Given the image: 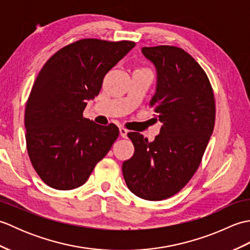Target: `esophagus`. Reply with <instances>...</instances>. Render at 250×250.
I'll return each mask as SVG.
<instances>
[{
    "label": "esophagus",
    "instance_id": "obj_1",
    "mask_svg": "<svg viewBox=\"0 0 250 250\" xmlns=\"http://www.w3.org/2000/svg\"><path fill=\"white\" fill-rule=\"evenodd\" d=\"M119 132H120V135H121V137H124V139H126V137H128V130L126 129H125V128H120L119 129Z\"/></svg>",
    "mask_w": 250,
    "mask_h": 250
}]
</instances>
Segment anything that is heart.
Listing matches in <instances>:
<instances>
[{
	"label": "heart",
	"instance_id": "heart-1",
	"mask_svg": "<svg viewBox=\"0 0 250 250\" xmlns=\"http://www.w3.org/2000/svg\"><path fill=\"white\" fill-rule=\"evenodd\" d=\"M137 71H140V70H137Z\"/></svg>",
	"mask_w": 250,
	"mask_h": 250
}]
</instances>
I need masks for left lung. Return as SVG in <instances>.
Listing matches in <instances>:
<instances>
[{
    "label": "left lung",
    "instance_id": "obj_1",
    "mask_svg": "<svg viewBox=\"0 0 250 250\" xmlns=\"http://www.w3.org/2000/svg\"><path fill=\"white\" fill-rule=\"evenodd\" d=\"M156 68V92L149 106L162 122L148 142L130 132L135 151L122 163L128 188L148 201H160L182 190L198 169L215 125V98L203 68L174 46L143 47Z\"/></svg>",
    "mask_w": 250,
    "mask_h": 250
}]
</instances>
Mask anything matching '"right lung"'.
Listing matches in <instances>:
<instances>
[{
    "instance_id": "obj_1",
    "label": "right lung",
    "mask_w": 250,
    "mask_h": 250,
    "mask_svg": "<svg viewBox=\"0 0 250 250\" xmlns=\"http://www.w3.org/2000/svg\"><path fill=\"white\" fill-rule=\"evenodd\" d=\"M134 46L81 40L57 51L39 73L25 106V140L32 166L49 187H81L117 140L115 125H97L83 113L106 74Z\"/></svg>"
}]
</instances>
